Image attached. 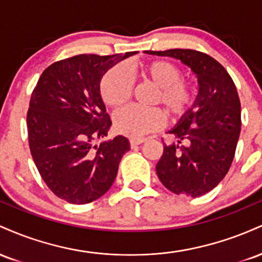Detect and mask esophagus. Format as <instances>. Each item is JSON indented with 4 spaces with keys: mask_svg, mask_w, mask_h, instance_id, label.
I'll list each match as a JSON object with an SVG mask.
<instances>
[{
    "mask_svg": "<svg viewBox=\"0 0 262 262\" xmlns=\"http://www.w3.org/2000/svg\"><path fill=\"white\" fill-rule=\"evenodd\" d=\"M145 140L146 139H144V138H132V139H130V146H132V148H134V146L143 144Z\"/></svg>",
    "mask_w": 262,
    "mask_h": 262,
    "instance_id": "34e87169",
    "label": "esophagus"
}]
</instances>
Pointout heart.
<instances>
[{"instance_id": "obj_1", "label": "heart", "mask_w": 262, "mask_h": 262, "mask_svg": "<svg viewBox=\"0 0 262 262\" xmlns=\"http://www.w3.org/2000/svg\"><path fill=\"white\" fill-rule=\"evenodd\" d=\"M141 80L155 87L151 103L162 104L165 113L171 119L185 116L193 103L194 87L182 81V73L172 62L154 60L140 66ZM133 82L127 69L116 65L102 77L100 91L107 106L119 108L130 97ZM164 121L158 108L127 107L114 114V127L117 132L130 138H140L155 130Z\"/></svg>"}]
</instances>
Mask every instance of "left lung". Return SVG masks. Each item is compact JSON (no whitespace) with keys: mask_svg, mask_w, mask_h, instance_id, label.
Masks as SVG:
<instances>
[{"mask_svg":"<svg viewBox=\"0 0 262 262\" xmlns=\"http://www.w3.org/2000/svg\"><path fill=\"white\" fill-rule=\"evenodd\" d=\"M144 53L175 58L196 75V100L169 130L177 143L164 144L156 173L173 193L203 196L224 179L235 154L242 128L236 87L223 66L204 53L191 49Z\"/></svg>","mask_w":262,"mask_h":262,"instance_id":"8db88e82","label":"left lung"}]
</instances>
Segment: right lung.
<instances>
[{
  "label": "right lung",
  "mask_w": 262,
  "mask_h": 262,
  "mask_svg": "<svg viewBox=\"0 0 262 262\" xmlns=\"http://www.w3.org/2000/svg\"><path fill=\"white\" fill-rule=\"evenodd\" d=\"M137 52L73 56L54 62L39 77L27 114L31 154L41 179L59 198L85 204L103 196L130 144L107 137L112 121L100 83L112 66Z\"/></svg>",
  "instance_id": "right-lung-1"
}]
</instances>
